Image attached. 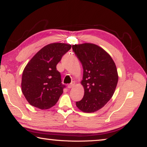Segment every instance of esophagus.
Wrapping results in <instances>:
<instances>
[{
    "mask_svg": "<svg viewBox=\"0 0 147 147\" xmlns=\"http://www.w3.org/2000/svg\"><path fill=\"white\" fill-rule=\"evenodd\" d=\"M74 84H75V82H72L71 83V84L68 85L67 88H73V87L74 86Z\"/></svg>",
    "mask_w": 147,
    "mask_h": 147,
    "instance_id": "esophagus-1",
    "label": "esophagus"
}]
</instances>
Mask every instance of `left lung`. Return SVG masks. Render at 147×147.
Here are the masks:
<instances>
[{
	"instance_id": "8db88e82",
	"label": "left lung",
	"mask_w": 147,
	"mask_h": 147,
	"mask_svg": "<svg viewBox=\"0 0 147 147\" xmlns=\"http://www.w3.org/2000/svg\"><path fill=\"white\" fill-rule=\"evenodd\" d=\"M72 47L83 68L81 84L84 94L76 106L83 112H94L114 94L118 82L117 68L111 56L97 45L86 43Z\"/></svg>"
}]
</instances>
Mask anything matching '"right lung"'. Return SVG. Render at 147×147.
<instances>
[{
	"mask_svg": "<svg viewBox=\"0 0 147 147\" xmlns=\"http://www.w3.org/2000/svg\"><path fill=\"white\" fill-rule=\"evenodd\" d=\"M71 45L53 43L43 47L26 65L22 78V91L32 106L51 108L59 99L65 85L56 66Z\"/></svg>",
	"mask_w": 147,
	"mask_h": 147,
	"instance_id": "1",
	"label": "right lung"
}]
</instances>
